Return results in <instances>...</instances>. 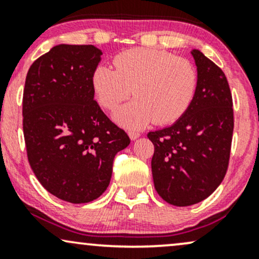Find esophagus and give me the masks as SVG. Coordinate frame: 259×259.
Here are the masks:
<instances>
[{
    "mask_svg": "<svg viewBox=\"0 0 259 259\" xmlns=\"http://www.w3.org/2000/svg\"><path fill=\"white\" fill-rule=\"evenodd\" d=\"M127 135H129V138L133 140H136L140 136V133L139 132H136V130H134V129H129L127 130Z\"/></svg>",
    "mask_w": 259,
    "mask_h": 259,
    "instance_id": "34e87169",
    "label": "esophagus"
}]
</instances>
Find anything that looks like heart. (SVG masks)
Segmentation results:
<instances>
[{
    "instance_id": "b5f03b06",
    "label": "heart",
    "mask_w": 259,
    "mask_h": 259,
    "mask_svg": "<svg viewBox=\"0 0 259 259\" xmlns=\"http://www.w3.org/2000/svg\"><path fill=\"white\" fill-rule=\"evenodd\" d=\"M114 69L99 65L92 88L103 108L113 111L134 94L135 100L114 114L123 126L141 127L151 121L168 124L189 109L197 88L194 64L173 53L133 49L113 59Z\"/></svg>"
}]
</instances>
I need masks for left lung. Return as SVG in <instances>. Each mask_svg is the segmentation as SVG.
<instances>
[{"label":"left lung","instance_id":"obj_1","mask_svg":"<svg viewBox=\"0 0 259 259\" xmlns=\"http://www.w3.org/2000/svg\"><path fill=\"white\" fill-rule=\"evenodd\" d=\"M197 88L173 125L151 132L154 189L168 203L191 206L212 195L227 174L234 132L230 88L223 70L198 50Z\"/></svg>","mask_w":259,"mask_h":259}]
</instances>
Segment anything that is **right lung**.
Segmentation results:
<instances>
[{
    "mask_svg": "<svg viewBox=\"0 0 259 259\" xmlns=\"http://www.w3.org/2000/svg\"><path fill=\"white\" fill-rule=\"evenodd\" d=\"M92 45H58L26 74L23 132L29 164L50 194L88 203L109 185L115 154L130 144L94 100L101 61Z\"/></svg>",
    "mask_w": 259,
    "mask_h": 259,
    "instance_id": "add662e5",
    "label": "right lung"
}]
</instances>
